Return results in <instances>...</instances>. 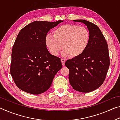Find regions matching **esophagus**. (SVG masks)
<instances>
[{
	"label": "esophagus",
	"instance_id": "esophagus-1",
	"mask_svg": "<svg viewBox=\"0 0 120 120\" xmlns=\"http://www.w3.org/2000/svg\"><path fill=\"white\" fill-rule=\"evenodd\" d=\"M61 61L62 66H64L65 65V62H66V60L64 59H61Z\"/></svg>",
	"mask_w": 120,
	"mask_h": 120
}]
</instances>
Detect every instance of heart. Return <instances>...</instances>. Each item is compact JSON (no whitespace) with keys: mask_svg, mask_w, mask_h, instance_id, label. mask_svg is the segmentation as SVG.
Listing matches in <instances>:
<instances>
[{"mask_svg":"<svg viewBox=\"0 0 120 120\" xmlns=\"http://www.w3.org/2000/svg\"><path fill=\"white\" fill-rule=\"evenodd\" d=\"M90 34L84 26L64 24L56 27L53 35L48 34L45 38L46 47L53 56H58L62 46L64 54L75 58L80 56L88 45Z\"/></svg>","mask_w":120,"mask_h":120,"instance_id":"b5f03b06","label":"heart"}]
</instances>
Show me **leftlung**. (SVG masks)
Listing matches in <instances>:
<instances>
[{
  "label": "left lung",
  "mask_w": 120,
  "mask_h": 120,
  "mask_svg": "<svg viewBox=\"0 0 120 120\" xmlns=\"http://www.w3.org/2000/svg\"><path fill=\"white\" fill-rule=\"evenodd\" d=\"M87 26L90 40L80 56L68 60L65 65L69 70V79L75 90L89 93L99 88L106 78L109 67L107 42L98 26L84 19L74 20Z\"/></svg>",
  "instance_id": "1"
}]
</instances>
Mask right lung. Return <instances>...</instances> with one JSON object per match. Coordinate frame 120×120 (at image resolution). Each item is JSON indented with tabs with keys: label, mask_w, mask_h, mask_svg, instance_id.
Here are the masks:
<instances>
[{
	"label": "right lung",
	"mask_w": 120,
	"mask_h": 120,
	"mask_svg": "<svg viewBox=\"0 0 120 120\" xmlns=\"http://www.w3.org/2000/svg\"><path fill=\"white\" fill-rule=\"evenodd\" d=\"M62 22L36 21L19 32L12 49L10 71L20 89L38 95L50 88L62 64L60 58L49 52L45 38L50 29Z\"/></svg>",
	"instance_id": "right-lung-1"
}]
</instances>
